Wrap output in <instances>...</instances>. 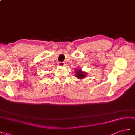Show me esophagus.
Listing matches in <instances>:
<instances>
[{
	"mask_svg": "<svg viewBox=\"0 0 135 135\" xmlns=\"http://www.w3.org/2000/svg\"><path fill=\"white\" fill-rule=\"evenodd\" d=\"M58 65L59 67H64L65 64L63 62H58Z\"/></svg>",
	"mask_w": 135,
	"mask_h": 135,
	"instance_id": "esophagus-1",
	"label": "esophagus"
}]
</instances>
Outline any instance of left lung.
<instances>
[{
    "label": "left lung",
    "mask_w": 135,
    "mask_h": 135,
    "mask_svg": "<svg viewBox=\"0 0 135 135\" xmlns=\"http://www.w3.org/2000/svg\"><path fill=\"white\" fill-rule=\"evenodd\" d=\"M75 76L77 78L79 79H85L86 77V73L83 71L81 69H77V70H75Z\"/></svg>",
    "instance_id": "8db88e82"
}]
</instances>
